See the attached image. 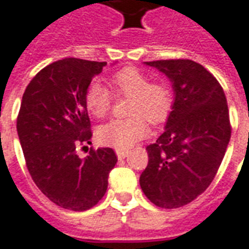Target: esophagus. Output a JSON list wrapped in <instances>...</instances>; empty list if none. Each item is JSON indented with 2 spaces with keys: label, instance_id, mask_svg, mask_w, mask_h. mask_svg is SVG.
Returning <instances> with one entry per match:
<instances>
[{
  "label": "esophagus",
  "instance_id": "34e87169",
  "mask_svg": "<svg viewBox=\"0 0 249 249\" xmlns=\"http://www.w3.org/2000/svg\"><path fill=\"white\" fill-rule=\"evenodd\" d=\"M128 155V150H117L118 159H124Z\"/></svg>",
  "mask_w": 249,
  "mask_h": 249
}]
</instances>
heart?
<instances>
[{
    "label": "heart",
    "mask_w": 249,
    "mask_h": 249,
    "mask_svg": "<svg viewBox=\"0 0 249 249\" xmlns=\"http://www.w3.org/2000/svg\"><path fill=\"white\" fill-rule=\"evenodd\" d=\"M110 87L118 97H131L127 119H114L98 128L97 138L105 146L127 150L148 134L146 118L151 123L166 119L172 106V92L163 82H150L146 72L126 66L110 77ZM112 92L99 81L89 85L85 105L95 118H105L112 106Z\"/></svg>",
    "instance_id": "1"
}]
</instances>
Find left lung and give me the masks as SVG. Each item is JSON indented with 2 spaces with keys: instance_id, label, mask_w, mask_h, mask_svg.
Returning a JSON list of instances; mask_svg holds the SVG:
<instances>
[{
  "instance_id": "1",
  "label": "left lung",
  "mask_w": 249,
  "mask_h": 249,
  "mask_svg": "<svg viewBox=\"0 0 249 249\" xmlns=\"http://www.w3.org/2000/svg\"><path fill=\"white\" fill-rule=\"evenodd\" d=\"M144 63L166 74L175 98L164 131L147 146L148 164L139 183L155 206L179 208L206 191L224 158L231 138L226 94L191 59Z\"/></svg>"
}]
</instances>
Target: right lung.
Masks as SVG:
<instances>
[{"label":"right lung","instance_id":"obj_1","mask_svg":"<svg viewBox=\"0 0 249 249\" xmlns=\"http://www.w3.org/2000/svg\"><path fill=\"white\" fill-rule=\"evenodd\" d=\"M106 62L65 58L43 67L23 92L17 132L29 174L57 206L86 211L101 200L117 155L112 148L90 150L92 134L85 92Z\"/></svg>","mask_w":249,"mask_h":249}]
</instances>
